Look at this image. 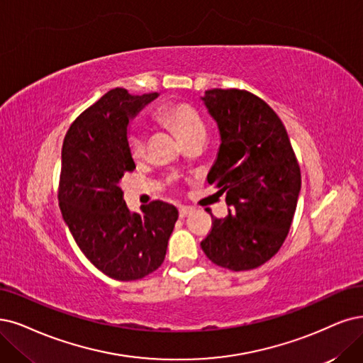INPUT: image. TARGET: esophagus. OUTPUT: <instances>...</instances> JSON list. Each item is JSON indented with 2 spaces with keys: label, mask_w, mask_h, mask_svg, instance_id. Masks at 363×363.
I'll return each mask as SVG.
<instances>
[{
  "label": "esophagus",
  "mask_w": 363,
  "mask_h": 363,
  "mask_svg": "<svg viewBox=\"0 0 363 363\" xmlns=\"http://www.w3.org/2000/svg\"><path fill=\"white\" fill-rule=\"evenodd\" d=\"M191 212H193V208H191V206H179V217H181V218L189 217Z\"/></svg>",
  "instance_id": "esophagus-1"
}]
</instances>
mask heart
Returning <instances> with one entry per match:
<instances>
[{"label": "heart", "instance_id": "b5f03b06", "mask_svg": "<svg viewBox=\"0 0 363 363\" xmlns=\"http://www.w3.org/2000/svg\"><path fill=\"white\" fill-rule=\"evenodd\" d=\"M157 118L167 124L186 142L206 136V124L199 112L189 103H167L157 111ZM127 147L134 160H142L147 150V133L140 124H131L127 131Z\"/></svg>", "mask_w": 363, "mask_h": 363}]
</instances>
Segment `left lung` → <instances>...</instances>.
I'll return each instance as SVG.
<instances>
[{
  "instance_id": "obj_1",
  "label": "left lung",
  "mask_w": 363,
  "mask_h": 363,
  "mask_svg": "<svg viewBox=\"0 0 363 363\" xmlns=\"http://www.w3.org/2000/svg\"><path fill=\"white\" fill-rule=\"evenodd\" d=\"M202 100L221 138L208 182L225 194L232 209L225 218L213 217L200 247L225 269H256L289 235L301 167L284 124L262 99L244 89L216 88L205 91Z\"/></svg>"
}]
</instances>
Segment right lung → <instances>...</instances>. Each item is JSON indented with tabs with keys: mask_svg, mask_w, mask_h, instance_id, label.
<instances>
[{
	"mask_svg": "<svg viewBox=\"0 0 363 363\" xmlns=\"http://www.w3.org/2000/svg\"><path fill=\"white\" fill-rule=\"evenodd\" d=\"M158 97L115 88L80 113L61 152L58 200L65 224L85 257L104 275L140 279L164 262L178 209L154 200L130 212L119 181L136 169L127 147L130 119Z\"/></svg>",
	"mask_w": 363,
	"mask_h": 363,
	"instance_id": "add662e5",
	"label": "right lung"
}]
</instances>
